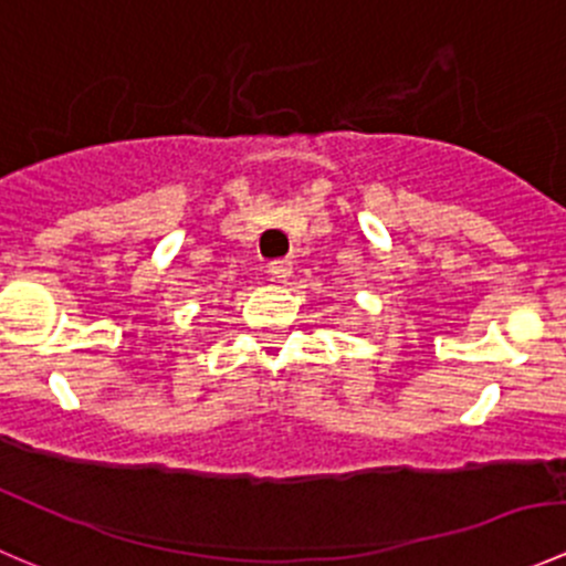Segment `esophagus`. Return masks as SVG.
Returning a JSON list of instances; mask_svg holds the SVG:
<instances>
[{"label":"esophagus","instance_id":"34e87169","mask_svg":"<svg viewBox=\"0 0 566 566\" xmlns=\"http://www.w3.org/2000/svg\"><path fill=\"white\" fill-rule=\"evenodd\" d=\"M291 272H294V264H291L289 259H275L270 264V275L275 277V281H281V283H285L291 277Z\"/></svg>","mask_w":566,"mask_h":566}]
</instances>
